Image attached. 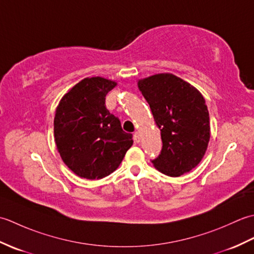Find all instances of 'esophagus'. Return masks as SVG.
Returning <instances> with one entry per match:
<instances>
[{
    "label": "esophagus",
    "mask_w": 254,
    "mask_h": 254,
    "mask_svg": "<svg viewBox=\"0 0 254 254\" xmlns=\"http://www.w3.org/2000/svg\"><path fill=\"white\" fill-rule=\"evenodd\" d=\"M133 139L135 143H139V141H141V135H139L138 132H135L133 134Z\"/></svg>",
    "instance_id": "obj_1"
}]
</instances>
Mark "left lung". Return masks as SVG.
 <instances>
[{
	"instance_id": "1",
	"label": "left lung",
	"mask_w": 254,
	"mask_h": 254,
	"mask_svg": "<svg viewBox=\"0 0 254 254\" xmlns=\"http://www.w3.org/2000/svg\"><path fill=\"white\" fill-rule=\"evenodd\" d=\"M138 89L146 99L160 130L163 148L154 167L170 177H179L199 164L209 142V115L199 91L170 73L139 79Z\"/></svg>"
}]
</instances>
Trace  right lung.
Returning a JSON list of instances; mask_svg holds the SVG:
<instances>
[{"mask_svg": "<svg viewBox=\"0 0 254 254\" xmlns=\"http://www.w3.org/2000/svg\"><path fill=\"white\" fill-rule=\"evenodd\" d=\"M117 86L104 77H87L62 97L56 110L55 141L62 160L75 175L101 179L121 164L132 146V134L106 108V96Z\"/></svg>", "mask_w": 254, "mask_h": 254, "instance_id": "1", "label": "right lung"}]
</instances>
